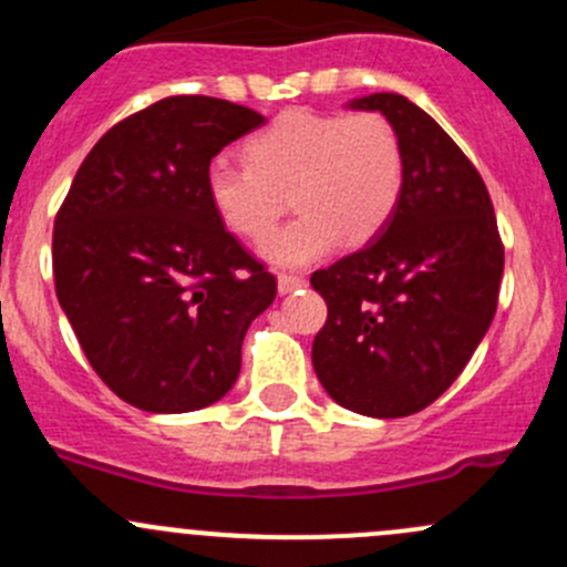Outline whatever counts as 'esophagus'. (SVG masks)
Masks as SVG:
<instances>
[{
    "instance_id": "1",
    "label": "esophagus",
    "mask_w": 567,
    "mask_h": 567,
    "mask_svg": "<svg viewBox=\"0 0 567 567\" xmlns=\"http://www.w3.org/2000/svg\"><path fill=\"white\" fill-rule=\"evenodd\" d=\"M307 285V279H301V277H293V274H279L277 277V290L279 293H293V290H299V288H305Z\"/></svg>"
}]
</instances>
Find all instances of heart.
<instances>
[{
  "mask_svg": "<svg viewBox=\"0 0 567 567\" xmlns=\"http://www.w3.org/2000/svg\"><path fill=\"white\" fill-rule=\"evenodd\" d=\"M247 167L214 158L205 199L227 233L260 238L288 192L299 214L260 241L271 266L299 268L337 244L362 247L390 225L403 192V151L392 123L375 112L279 114L244 147Z\"/></svg>",
  "mask_w": 567,
  "mask_h": 567,
  "instance_id": "1",
  "label": "heart"
}]
</instances>
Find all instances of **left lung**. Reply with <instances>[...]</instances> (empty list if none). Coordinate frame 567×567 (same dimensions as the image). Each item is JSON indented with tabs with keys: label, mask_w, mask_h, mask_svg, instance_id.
Wrapping results in <instances>:
<instances>
[{
	"label": "left lung",
	"mask_w": 567,
	"mask_h": 567,
	"mask_svg": "<svg viewBox=\"0 0 567 567\" xmlns=\"http://www.w3.org/2000/svg\"><path fill=\"white\" fill-rule=\"evenodd\" d=\"M346 106L390 120L403 192L373 241L312 274L329 307L312 368L342 409L394 420L431 405L477 351L505 249L483 177L431 114L398 93Z\"/></svg>",
	"instance_id": "obj_1"
}]
</instances>
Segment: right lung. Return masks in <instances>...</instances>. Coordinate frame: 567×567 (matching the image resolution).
Wrapping results in <instances>:
<instances>
[{
  "label": "right lung",
  "instance_id": "add662e5",
  "mask_svg": "<svg viewBox=\"0 0 567 567\" xmlns=\"http://www.w3.org/2000/svg\"><path fill=\"white\" fill-rule=\"evenodd\" d=\"M262 123L208 95L156 101L101 136L56 214V299L101 381L136 409L225 398L249 323L277 296L203 183L210 158Z\"/></svg>",
  "mask_w": 567,
  "mask_h": 567
}]
</instances>
